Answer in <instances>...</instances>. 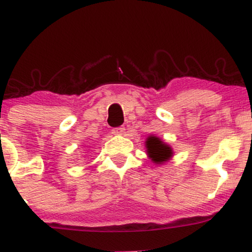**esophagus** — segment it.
Here are the masks:
<instances>
[{"label":"esophagus","instance_id":"34e87169","mask_svg":"<svg viewBox=\"0 0 252 252\" xmlns=\"http://www.w3.org/2000/svg\"><path fill=\"white\" fill-rule=\"evenodd\" d=\"M112 134H114V135H124V134H125V127H118V128H114L112 130Z\"/></svg>","mask_w":252,"mask_h":252}]
</instances>
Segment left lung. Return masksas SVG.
Here are the masks:
<instances>
[{
    "instance_id": "obj_1",
    "label": "left lung",
    "mask_w": 252,
    "mask_h": 252,
    "mask_svg": "<svg viewBox=\"0 0 252 252\" xmlns=\"http://www.w3.org/2000/svg\"><path fill=\"white\" fill-rule=\"evenodd\" d=\"M146 153L148 158L155 164L166 163L174 156V150L168 143H165L161 138L155 135H149L145 142Z\"/></svg>"
}]
</instances>
